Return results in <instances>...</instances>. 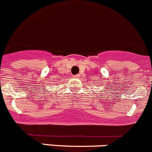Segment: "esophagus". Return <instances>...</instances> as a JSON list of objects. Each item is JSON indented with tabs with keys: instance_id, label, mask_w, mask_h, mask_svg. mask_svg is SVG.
<instances>
[{
	"instance_id": "esophagus-1",
	"label": "esophagus",
	"mask_w": 152,
	"mask_h": 152,
	"mask_svg": "<svg viewBox=\"0 0 152 152\" xmlns=\"http://www.w3.org/2000/svg\"><path fill=\"white\" fill-rule=\"evenodd\" d=\"M74 77H76V78H78L80 77V75L77 74V75H75Z\"/></svg>"
}]
</instances>
